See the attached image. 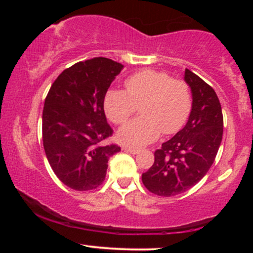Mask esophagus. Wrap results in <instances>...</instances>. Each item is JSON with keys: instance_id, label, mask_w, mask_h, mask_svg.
Masks as SVG:
<instances>
[{"instance_id": "1", "label": "esophagus", "mask_w": 253, "mask_h": 253, "mask_svg": "<svg viewBox=\"0 0 253 253\" xmlns=\"http://www.w3.org/2000/svg\"><path fill=\"white\" fill-rule=\"evenodd\" d=\"M123 150L125 152H128V153H132V155H136V153H139V150L138 149H134V147H129V146H124Z\"/></svg>"}]
</instances>
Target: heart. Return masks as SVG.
<instances>
[{
    "label": "heart",
    "instance_id": "obj_1",
    "mask_svg": "<svg viewBox=\"0 0 253 253\" xmlns=\"http://www.w3.org/2000/svg\"><path fill=\"white\" fill-rule=\"evenodd\" d=\"M126 91L110 89L104 96V110L114 124L127 121L140 106L141 118L129 121L118 130L119 141L143 146L156 140L159 133L172 134L187 123L193 95L183 81L163 71L143 70L125 82Z\"/></svg>",
    "mask_w": 253,
    "mask_h": 253
}]
</instances>
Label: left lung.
<instances>
[{
	"instance_id": "obj_1",
	"label": "left lung",
	"mask_w": 253,
	"mask_h": 253,
	"mask_svg": "<svg viewBox=\"0 0 253 253\" xmlns=\"http://www.w3.org/2000/svg\"><path fill=\"white\" fill-rule=\"evenodd\" d=\"M184 81L193 95L188 123L162 144L155 163L141 176L146 189L159 196L178 195L201 181L222 140V110L214 89L188 69Z\"/></svg>"
}]
</instances>
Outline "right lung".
Instances as JSON below:
<instances>
[{
	"label": "right lung",
	"instance_id": "obj_1",
	"mask_svg": "<svg viewBox=\"0 0 253 253\" xmlns=\"http://www.w3.org/2000/svg\"><path fill=\"white\" fill-rule=\"evenodd\" d=\"M124 65L96 57L64 70L52 84L42 110V143L52 170L71 189H96L108 161L120 151L107 144L106 92Z\"/></svg>",
	"mask_w": 253,
	"mask_h": 253
}]
</instances>
